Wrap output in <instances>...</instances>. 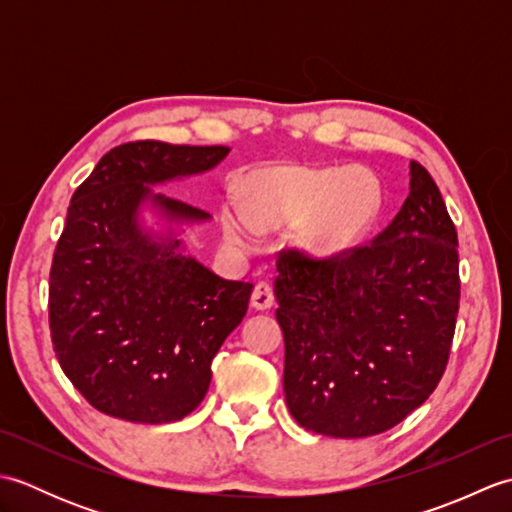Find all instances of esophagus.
<instances>
[{
	"label": "esophagus",
	"mask_w": 512,
	"mask_h": 512,
	"mask_svg": "<svg viewBox=\"0 0 512 512\" xmlns=\"http://www.w3.org/2000/svg\"><path fill=\"white\" fill-rule=\"evenodd\" d=\"M275 303V292H273V286L266 284V281H259V284L255 286L253 295H250V306H253L255 310H270L273 308Z\"/></svg>",
	"instance_id": "obj_1"
}]
</instances>
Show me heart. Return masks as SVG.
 Wrapping results in <instances>:
<instances>
[{
    "mask_svg": "<svg viewBox=\"0 0 512 512\" xmlns=\"http://www.w3.org/2000/svg\"><path fill=\"white\" fill-rule=\"evenodd\" d=\"M383 209V189L367 169L273 167L255 173L248 211L224 217L231 242L248 246L259 231L299 226L297 246L312 259L334 262L363 242Z\"/></svg>",
    "mask_w": 512,
    "mask_h": 512,
    "instance_id": "obj_1",
    "label": "heart"
}]
</instances>
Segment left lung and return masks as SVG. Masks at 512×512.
<instances>
[{
	"label": "left lung",
	"mask_w": 512,
	"mask_h": 512,
	"mask_svg": "<svg viewBox=\"0 0 512 512\" xmlns=\"http://www.w3.org/2000/svg\"><path fill=\"white\" fill-rule=\"evenodd\" d=\"M409 195L367 246L334 262L277 259L284 394L301 427L367 438L431 396L460 308L458 233L429 171L409 162Z\"/></svg>",
	"instance_id": "1"
}]
</instances>
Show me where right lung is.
Here are the masks:
<instances>
[{"label":"right lung","mask_w":512,"mask_h":512,"mask_svg":"<svg viewBox=\"0 0 512 512\" xmlns=\"http://www.w3.org/2000/svg\"><path fill=\"white\" fill-rule=\"evenodd\" d=\"M228 151L127 143L72 195L50 270V334L63 374L107 416L182 420L244 319L253 284L215 275L184 244L211 215L151 189L202 176Z\"/></svg>","instance_id":"obj_1"}]
</instances>
